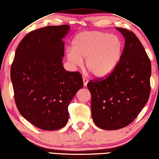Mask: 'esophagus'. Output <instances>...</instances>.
<instances>
[{"label":"esophagus","instance_id":"34e87169","mask_svg":"<svg viewBox=\"0 0 159 159\" xmlns=\"http://www.w3.org/2000/svg\"><path fill=\"white\" fill-rule=\"evenodd\" d=\"M87 83H88V79H87L86 77H83V84H84V86L86 87Z\"/></svg>","mask_w":159,"mask_h":159}]
</instances>
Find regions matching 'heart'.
Wrapping results in <instances>:
<instances>
[{
    "mask_svg": "<svg viewBox=\"0 0 159 159\" xmlns=\"http://www.w3.org/2000/svg\"><path fill=\"white\" fill-rule=\"evenodd\" d=\"M123 42L119 36L106 32H82L73 39L67 59L75 66H85L97 77L108 76L116 69L123 53Z\"/></svg>",
    "mask_w": 159,
    "mask_h": 159,
    "instance_id": "b5f03b06",
    "label": "heart"
}]
</instances>
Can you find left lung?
<instances>
[{
    "label": "left lung",
    "mask_w": 159,
    "mask_h": 159,
    "mask_svg": "<svg viewBox=\"0 0 159 159\" xmlns=\"http://www.w3.org/2000/svg\"><path fill=\"white\" fill-rule=\"evenodd\" d=\"M116 29L125 38L120 62L106 78L87 83L92 119L105 130L130 124L147 103L151 92V65L144 48L133 32Z\"/></svg>",
    "instance_id": "8db88e82"
}]
</instances>
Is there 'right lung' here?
Wrapping results in <instances>:
<instances>
[{"label": "right lung", "mask_w": 159, "mask_h": 159, "mask_svg": "<svg viewBox=\"0 0 159 159\" xmlns=\"http://www.w3.org/2000/svg\"><path fill=\"white\" fill-rule=\"evenodd\" d=\"M67 25L46 26L33 30L16 49L11 78L17 108L39 129L62 128L69 118L68 105L83 87L82 75L62 66Z\"/></svg>", "instance_id": "obj_1"}]
</instances>
